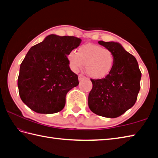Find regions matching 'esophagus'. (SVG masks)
<instances>
[{"mask_svg":"<svg viewBox=\"0 0 158 158\" xmlns=\"http://www.w3.org/2000/svg\"><path fill=\"white\" fill-rule=\"evenodd\" d=\"M85 78V77L83 75H79V81H81V80L84 79Z\"/></svg>","mask_w":158,"mask_h":158,"instance_id":"34e87169","label":"esophagus"}]
</instances>
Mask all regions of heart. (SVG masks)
<instances>
[{
    "label": "heart",
    "instance_id": "heart-1",
    "mask_svg": "<svg viewBox=\"0 0 158 158\" xmlns=\"http://www.w3.org/2000/svg\"><path fill=\"white\" fill-rule=\"evenodd\" d=\"M69 68L77 73L85 66L87 74L94 79H102L111 71L114 64V55L109 49L101 46L86 44L67 55Z\"/></svg>",
    "mask_w": 158,
    "mask_h": 158
}]
</instances>
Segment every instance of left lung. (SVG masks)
<instances>
[{"mask_svg": "<svg viewBox=\"0 0 158 158\" xmlns=\"http://www.w3.org/2000/svg\"><path fill=\"white\" fill-rule=\"evenodd\" d=\"M114 55L111 71L105 78L92 79L88 106L96 115L115 118L135 105L140 88L141 72L135 57L115 42L98 41Z\"/></svg>", "mask_w": 158, "mask_h": 158, "instance_id": "1", "label": "left lung"}]
</instances>
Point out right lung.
<instances>
[{
    "instance_id": "right-lung-1",
    "label": "right lung",
    "mask_w": 158,
    "mask_h": 158,
    "mask_svg": "<svg viewBox=\"0 0 158 158\" xmlns=\"http://www.w3.org/2000/svg\"><path fill=\"white\" fill-rule=\"evenodd\" d=\"M75 36L48 35L30 49L19 68V94L35 112L52 114L65 106L66 94L79 85L67 55L81 44Z\"/></svg>"
}]
</instances>
